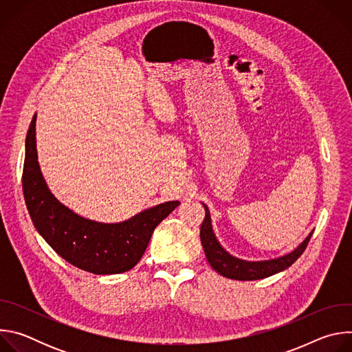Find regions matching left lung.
<instances>
[{"mask_svg":"<svg viewBox=\"0 0 352 352\" xmlns=\"http://www.w3.org/2000/svg\"><path fill=\"white\" fill-rule=\"evenodd\" d=\"M206 212L205 220L200 226V241H202V246L205 249V255L210 266L221 276L232 280H241V281H252V280H261L270 277L273 274H277L285 269H288L300 255L304 254L307 249V245L314 234V230L309 232V235L300 242L291 252L267 261H245L239 259L234 255H231L228 250L223 248V245L219 242L210 219V212L205 204H202Z\"/></svg>","mask_w":352,"mask_h":352,"instance_id":"1","label":"left lung"}]
</instances>
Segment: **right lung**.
Masks as SVG:
<instances>
[{
  "label": "right lung",
  "instance_id": "right-lung-1",
  "mask_svg": "<svg viewBox=\"0 0 352 352\" xmlns=\"http://www.w3.org/2000/svg\"><path fill=\"white\" fill-rule=\"evenodd\" d=\"M22 186L37 232L63 259L93 274L131 270L144 254L155 228L179 205L170 200L120 223H100L76 214L44 181L37 160L36 114L26 136Z\"/></svg>",
  "mask_w": 352,
  "mask_h": 352
}]
</instances>
